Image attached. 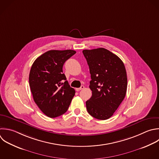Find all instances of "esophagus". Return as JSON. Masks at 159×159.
Wrapping results in <instances>:
<instances>
[{
	"label": "esophagus",
	"mask_w": 159,
	"mask_h": 159,
	"mask_svg": "<svg viewBox=\"0 0 159 159\" xmlns=\"http://www.w3.org/2000/svg\"><path fill=\"white\" fill-rule=\"evenodd\" d=\"M84 88V86L82 85L80 88H76V91H80V90H81V89H83Z\"/></svg>",
	"instance_id": "34e87169"
}]
</instances>
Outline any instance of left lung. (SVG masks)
<instances>
[{
    "label": "left lung",
    "instance_id": "1",
    "mask_svg": "<svg viewBox=\"0 0 159 159\" xmlns=\"http://www.w3.org/2000/svg\"><path fill=\"white\" fill-rule=\"evenodd\" d=\"M89 68L91 98L86 102L88 113L96 119L110 118L125 98L127 78L122 61L104 48L84 50Z\"/></svg>",
    "mask_w": 159,
    "mask_h": 159
}]
</instances>
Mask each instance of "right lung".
Masks as SVG:
<instances>
[{
    "instance_id": "right-lung-1",
    "label": "right lung",
    "mask_w": 159,
    "mask_h": 159,
    "mask_svg": "<svg viewBox=\"0 0 159 159\" xmlns=\"http://www.w3.org/2000/svg\"><path fill=\"white\" fill-rule=\"evenodd\" d=\"M75 53L72 50H50L38 57L32 66L29 84L34 100L49 117L66 112L75 96V89L63 73V66Z\"/></svg>"
}]
</instances>
